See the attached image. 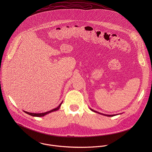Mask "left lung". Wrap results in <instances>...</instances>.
I'll return each instance as SVG.
<instances>
[{
	"label": "left lung",
	"instance_id": "obj_1",
	"mask_svg": "<svg viewBox=\"0 0 152 152\" xmlns=\"http://www.w3.org/2000/svg\"><path fill=\"white\" fill-rule=\"evenodd\" d=\"M92 111H93V112H96V113H99V114H101V115H105V116H115V115H105V114H103V113H99V112H96V111H95V110H93V109H90Z\"/></svg>",
	"mask_w": 152,
	"mask_h": 152
}]
</instances>
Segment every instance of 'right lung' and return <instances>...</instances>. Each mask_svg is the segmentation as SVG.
I'll use <instances>...</instances> for the list:
<instances>
[{
	"label": "right lung",
	"instance_id": "1",
	"mask_svg": "<svg viewBox=\"0 0 152 152\" xmlns=\"http://www.w3.org/2000/svg\"><path fill=\"white\" fill-rule=\"evenodd\" d=\"M62 103H63V102L58 105V107H57L56 108L53 109H52V110H50V111H48V112H44V113H30V112H26V111H24L25 113H27V114H28V115H31V116H36V117H42V116H45V115H47V114H48V113H51V112H54V111H56V110H58L60 108V107H61V104H62Z\"/></svg>",
	"mask_w": 152,
	"mask_h": 152
}]
</instances>
